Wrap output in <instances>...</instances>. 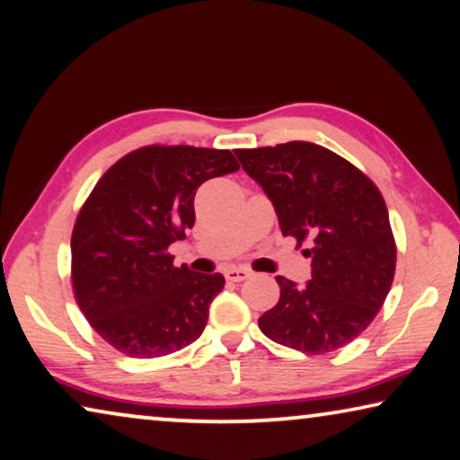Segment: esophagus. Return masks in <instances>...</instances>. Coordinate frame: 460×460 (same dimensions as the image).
<instances>
[{
    "label": "esophagus",
    "instance_id": "34e87169",
    "mask_svg": "<svg viewBox=\"0 0 460 460\" xmlns=\"http://www.w3.org/2000/svg\"><path fill=\"white\" fill-rule=\"evenodd\" d=\"M224 275H226V279H228V281H244V279L251 278V271L246 270V267H230V270L226 271Z\"/></svg>",
    "mask_w": 460,
    "mask_h": 460
}]
</instances>
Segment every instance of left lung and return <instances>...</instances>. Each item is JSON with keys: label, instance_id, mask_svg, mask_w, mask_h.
Returning a JSON list of instances; mask_svg holds the SVG:
<instances>
[{"label": "left lung", "instance_id": "1", "mask_svg": "<svg viewBox=\"0 0 460 460\" xmlns=\"http://www.w3.org/2000/svg\"><path fill=\"white\" fill-rule=\"evenodd\" d=\"M278 211L284 236L313 259L306 286L278 275L279 300L259 319L271 341L308 356L351 343L383 308L397 244L378 187L339 154L308 141L238 150Z\"/></svg>", "mask_w": 460, "mask_h": 460}]
</instances>
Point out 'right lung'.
<instances>
[{
  "instance_id": "right-lung-1",
  "label": "right lung",
  "mask_w": 460,
  "mask_h": 460,
  "mask_svg": "<svg viewBox=\"0 0 460 460\" xmlns=\"http://www.w3.org/2000/svg\"><path fill=\"white\" fill-rule=\"evenodd\" d=\"M230 150L144 146L117 160L80 208L72 288L90 327L129 358H160L201 337L220 273L174 267L201 182L238 171Z\"/></svg>"
}]
</instances>
